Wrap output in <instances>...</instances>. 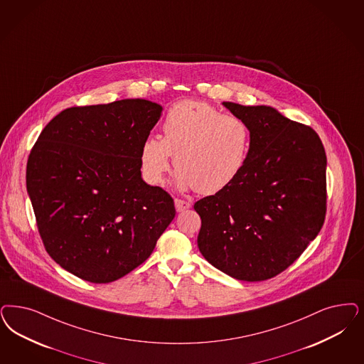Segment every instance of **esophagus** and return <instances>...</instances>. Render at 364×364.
Listing matches in <instances>:
<instances>
[{
  "instance_id": "1",
  "label": "esophagus",
  "mask_w": 364,
  "mask_h": 364,
  "mask_svg": "<svg viewBox=\"0 0 364 364\" xmlns=\"http://www.w3.org/2000/svg\"><path fill=\"white\" fill-rule=\"evenodd\" d=\"M175 207L177 213H183V211L188 210L189 207H191V203L187 200H183V199H176Z\"/></svg>"
}]
</instances>
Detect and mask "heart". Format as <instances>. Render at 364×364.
<instances>
[{"label": "heart", "instance_id": "obj_1", "mask_svg": "<svg viewBox=\"0 0 364 364\" xmlns=\"http://www.w3.org/2000/svg\"><path fill=\"white\" fill-rule=\"evenodd\" d=\"M163 132V138H145L139 151L142 175L151 184L163 181L175 154L177 186L215 195L237 181L250 157L249 124L205 102L175 103L165 115Z\"/></svg>", "mask_w": 364, "mask_h": 364}]
</instances>
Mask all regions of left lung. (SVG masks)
I'll use <instances>...</instances> for the list:
<instances>
[{"label": "left lung", "instance_id": "left-lung-1", "mask_svg": "<svg viewBox=\"0 0 364 364\" xmlns=\"http://www.w3.org/2000/svg\"><path fill=\"white\" fill-rule=\"evenodd\" d=\"M223 105L250 126V157L228 188L195 203L198 246L228 276L264 281L287 270L324 225L326 151L311 126L273 107Z\"/></svg>", "mask_w": 364, "mask_h": 364}]
</instances>
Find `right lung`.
<instances>
[{
  "label": "right lung",
  "mask_w": 364,
  "mask_h": 364,
  "mask_svg": "<svg viewBox=\"0 0 364 364\" xmlns=\"http://www.w3.org/2000/svg\"><path fill=\"white\" fill-rule=\"evenodd\" d=\"M163 107L122 100L65 109L43 129L26 189L50 258L107 284L145 262L175 218V201L141 178L139 151Z\"/></svg>",
  "instance_id": "add662e5"
}]
</instances>
